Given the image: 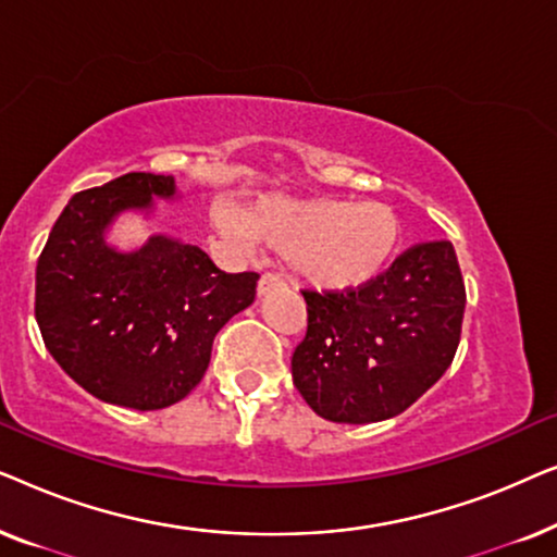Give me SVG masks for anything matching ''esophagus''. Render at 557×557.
Instances as JSON below:
<instances>
[{"label": "esophagus", "mask_w": 557, "mask_h": 557, "mask_svg": "<svg viewBox=\"0 0 557 557\" xmlns=\"http://www.w3.org/2000/svg\"><path fill=\"white\" fill-rule=\"evenodd\" d=\"M276 286H281V278L276 276V273H263V276L258 278V296H265Z\"/></svg>", "instance_id": "esophagus-1"}]
</instances>
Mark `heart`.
Returning <instances> with one entry per match:
<instances>
[{"label": "heart", "instance_id": "heart-1", "mask_svg": "<svg viewBox=\"0 0 557 557\" xmlns=\"http://www.w3.org/2000/svg\"><path fill=\"white\" fill-rule=\"evenodd\" d=\"M218 231L240 246L263 243L314 292L349 294L383 276L403 246V220L385 202L265 195L220 202Z\"/></svg>", "mask_w": 557, "mask_h": 557}]
</instances>
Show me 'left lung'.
<instances>
[{
    "mask_svg": "<svg viewBox=\"0 0 557 557\" xmlns=\"http://www.w3.org/2000/svg\"><path fill=\"white\" fill-rule=\"evenodd\" d=\"M307 337L294 349L296 391L334 423L403 413L451 364L461 339L463 288L456 250L429 240L349 294L304 292Z\"/></svg>",
    "mask_w": 557,
    "mask_h": 557,
    "instance_id": "left-lung-1",
    "label": "left lung"
}]
</instances>
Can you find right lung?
Masks as SVG:
<instances>
[{"instance_id":"obj_1","label":"right lung","mask_w":557,"mask_h":557,"mask_svg":"<svg viewBox=\"0 0 557 557\" xmlns=\"http://www.w3.org/2000/svg\"><path fill=\"white\" fill-rule=\"evenodd\" d=\"M177 197L174 177L128 172L73 195L35 273L45 347L83 391L111 406L159 410L185 398L210 364L212 339L256 299L258 273H225L197 246L149 235L119 250L121 212L151 215Z\"/></svg>"}]
</instances>
